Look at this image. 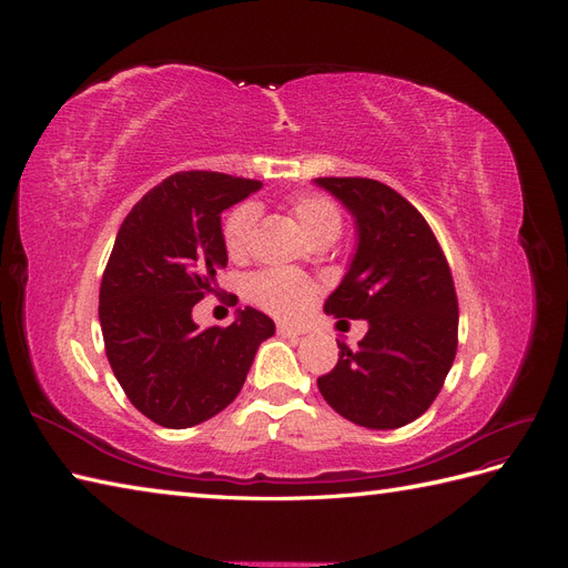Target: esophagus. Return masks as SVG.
Listing matches in <instances>:
<instances>
[{
    "mask_svg": "<svg viewBox=\"0 0 568 568\" xmlns=\"http://www.w3.org/2000/svg\"><path fill=\"white\" fill-rule=\"evenodd\" d=\"M277 332L284 338H294V336H303L305 334V329H298V326H291V324H280Z\"/></svg>",
    "mask_w": 568,
    "mask_h": 568,
    "instance_id": "esophagus-1",
    "label": "esophagus"
}]
</instances>
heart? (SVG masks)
<instances>
[{
    "instance_id": "b5f03b06",
    "label": "heart",
    "mask_w": 568,
    "mask_h": 568,
    "mask_svg": "<svg viewBox=\"0 0 568 568\" xmlns=\"http://www.w3.org/2000/svg\"><path fill=\"white\" fill-rule=\"evenodd\" d=\"M291 213L313 244H332L341 234V213L336 205L317 194H301L291 201ZM255 232V211L251 205L232 211L225 222V246L232 257H244L251 251ZM317 296V284L305 274L288 270H265L251 280V298L263 311L294 320L301 317Z\"/></svg>"
}]
</instances>
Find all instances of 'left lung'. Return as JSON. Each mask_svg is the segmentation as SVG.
Wrapping results in <instances>:
<instances>
[{"label":"left lung","instance_id":"1","mask_svg":"<svg viewBox=\"0 0 568 568\" xmlns=\"http://www.w3.org/2000/svg\"><path fill=\"white\" fill-rule=\"evenodd\" d=\"M353 220L357 244L324 313L367 320L357 348L338 343L336 367L317 379L348 422L388 432L422 417L457 353V294L448 261L422 213L367 178H317Z\"/></svg>","mask_w":568,"mask_h":568}]
</instances>
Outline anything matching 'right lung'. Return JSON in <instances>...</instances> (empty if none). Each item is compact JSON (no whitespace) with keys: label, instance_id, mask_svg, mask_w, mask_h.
<instances>
[{"label":"right lung","instance_id":"obj_1","mask_svg":"<svg viewBox=\"0 0 568 568\" xmlns=\"http://www.w3.org/2000/svg\"><path fill=\"white\" fill-rule=\"evenodd\" d=\"M263 184L209 170L175 173L118 230L99 291L106 357L130 403L165 428L215 417L242 390L274 322L255 307L199 329L192 307L227 267L222 211Z\"/></svg>","mask_w":568,"mask_h":568}]
</instances>
